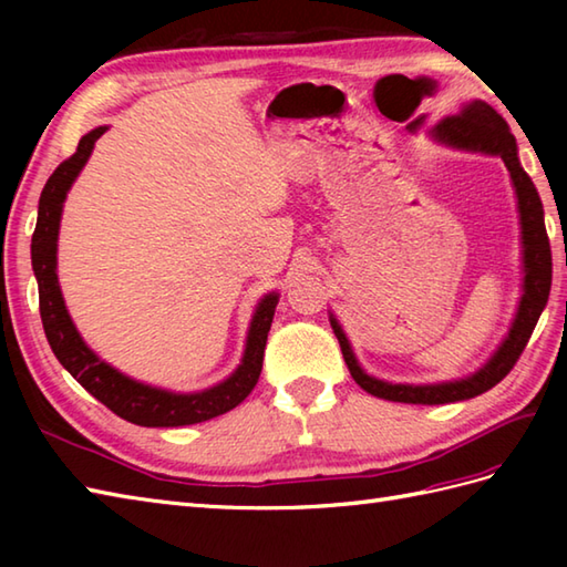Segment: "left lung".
<instances>
[{"label": "left lung", "mask_w": 567, "mask_h": 567, "mask_svg": "<svg viewBox=\"0 0 567 567\" xmlns=\"http://www.w3.org/2000/svg\"><path fill=\"white\" fill-rule=\"evenodd\" d=\"M439 141L449 143L455 148L480 151V153H495L507 165L512 175V183L516 187V199H519V214H522V244H524V295L519 302V311L512 323V331L499 351L492 355L485 368H480L475 375L455 382H441V384H390L365 375L360 370L358 360L351 351L343 329L339 321L331 319V327L336 339L341 343V353L348 370H351L353 380L363 388L368 394H375L380 400L390 402H404V404H449V402H463L470 396H477L495 388L497 382L509 375V370L516 365V360L524 353V348L532 339L536 329V321L544 311L548 295H550V244L544 224V204H540L538 192L532 183V177L524 173V167L516 158V141L507 122L492 110L485 102H470L465 104L461 114L443 118V122L433 131Z\"/></svg>", "instance_id": "8db88e82"}]
</instances>
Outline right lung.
I'll list each match as a JSON object with an SVG mask.
<instances>
[{"instance_id":"1","label":"right lung","mask_w":567,"mask_h":567,"mask_svg":"<svg viewBox=\"0 0 567 567\" xmlns=\"http://www.w3.org/2000/svg\"><path fill=\"white\" fill-rule=\"evenodd\" d=\"M104 131L106 126H100L80 138L78 151L68 161L60 163L53 175L48 177L39 199V221H35V231L31 238V262L35 280H39V309L45 339L51 343L60 365L92 396H97L106 409H112L116 416L131 421V424L187 426L231 412L234 406L246 400L260 378L265 341H268V331L275 317L277 295H268L258 305L256 317L250 321L246 353L238 370L221 384H216V388L197 394H173L148 388V384H141L136 380H128L122 372L94 355L80 339L78 329L72 327V319L65 309L63 295H60L55 275L60 212H63V202L70 185L75 183L82 165L90 158L94 141Z\"/></svg>"}]
</instances>
